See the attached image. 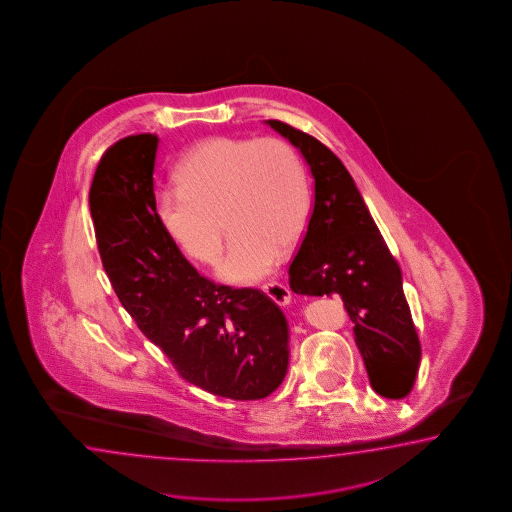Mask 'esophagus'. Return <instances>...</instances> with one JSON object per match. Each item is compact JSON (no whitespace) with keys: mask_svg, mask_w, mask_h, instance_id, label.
<instances>
[{"mask_svg":"<svg viewBox=\"0 0 512 512\" xmlns=\"http://www.w3.org/2000/svg\"><path fill=\"white\" fill-rule=\"evenodd\" d=\"M263 292H265L271 300L281 305V307H285V305L291 303V291H289L283 283H278V281H271V283L263 285Z\"/></svg>","mask_w":512,"mask_h":512,"instance_id":"esophagus-1","label":"esophagus"}]
</instances>
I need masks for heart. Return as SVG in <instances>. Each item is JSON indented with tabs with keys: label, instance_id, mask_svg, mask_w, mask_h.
I'll return each instance as SVG.
<instances>
[{
	"label": "heart",
	"instance_id": "b5f03b06",
	"mask_svg": "<svg viewBox=\"0 0 512 512\" xmlns=\"http://www.w3.org/2000/svg\"><path fill=\"white\" fill-rule=\"evenodd\" d=\"M176 189L156 194L163 231L191 260H218L223 225L231 243L218 267L229 283L271 274L281 252L300 243L311 216V189L298 152L280 138H211L181 158Z\"/></svg>",
	"mask_w": 512,
	"mask_h": 512
}]
</instances>
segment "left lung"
<instances>
[{"mask_svg": "<svg viewBox=\"0 0 512 512\" xmlns=\"http://www.w3.org/2000/svg\"><path fill=\"white\" fill-rule=\"evenodd\" d=\"M267 125L300 149L314 178L307 232L289 267L296 294L340 296L372 389L400 400L414 387L421 347L401 271L340 158L307 132Z\"/></svg>", "mask_w": 512, "mask_h": 512, "instance_id": "8db88e82", "label": "left lung"}]
</instances>
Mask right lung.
Segmentation results:
<instances>
[{"mask_svg":"<svg viewBox=\"0 0 512 512\" xmlns=\"http://www.w3.org/2000/svg\"><path fill=\"white\" fill-rule=\"evenodd\" d=\"M158 141H116L94 172L89 205L103 269L183 380L221 398H267L289 365L285 314L258 289L201 276L163 231L152 178Z\"/></svg>","mask_w":512,"mask_h":512,"instance_id":"right-lung-1","label":"right lung"}]
</instances>
